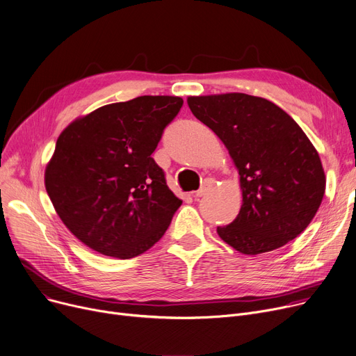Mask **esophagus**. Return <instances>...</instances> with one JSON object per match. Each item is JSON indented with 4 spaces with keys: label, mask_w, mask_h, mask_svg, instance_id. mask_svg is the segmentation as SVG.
I'll use <instances>...</instances> for the list:
<instances>
[{
    "label": "esophagus",
    "mask_w": 356,
    "mask_h": 356,
    "mask_svg": "<svg viewBox=\"0 0 356 356\" xmlns=\"http://www.w3.org/2000/svg\"><path fill=\"white\" fill-rule=\"evenodd\" d=\"M213 184H215V181H213V179H206V180H204V183H203V186H202V188H200V191L195 192V197H202V196L207 195V193L211 191Z\"/></svg>",
    "instance_id": "esophagus-1"
}]
</instances>
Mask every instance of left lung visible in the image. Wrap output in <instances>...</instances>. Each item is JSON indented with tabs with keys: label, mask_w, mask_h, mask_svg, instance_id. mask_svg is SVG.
<instances>
[{
	"label": "left lung",
	"mask_w": 356,
	"mask_h": 356,
	"mask_svg": "<svg viewBox=\"0 0 356 356\" xmlns=\"http://www.w3.org/2000/svg\"><path fill=\"white\" fill-rule=\"evenodd\" d=\"M196 118L216 133L241 176L242 207L220 239L243 254L286 245L312 222L325 195L319 154L293 118L243 92L187 97Z\"/></svg>",
	"instance_id": "8db88e82"
}]
</instances>
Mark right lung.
Segmentation results:
<instances>
[{
    "mask_svg": "<svg viewBox=\"0 0 356 356\" xmlns=\"http://www.w3.org/2000/svg\"><path fill=\"white\" fill-rule=\"evenodd\" d=\"M181 106L176 96H141L94 110L60 134L45 191L65 227L90 249L130 259L168 230L181 200L152 154Z\"/></svg>",
    "mask_w": 356,
    "mask_h": 356,
    "instance_id": "add662e5",
    "label": "right lung"
}]
</instances>
